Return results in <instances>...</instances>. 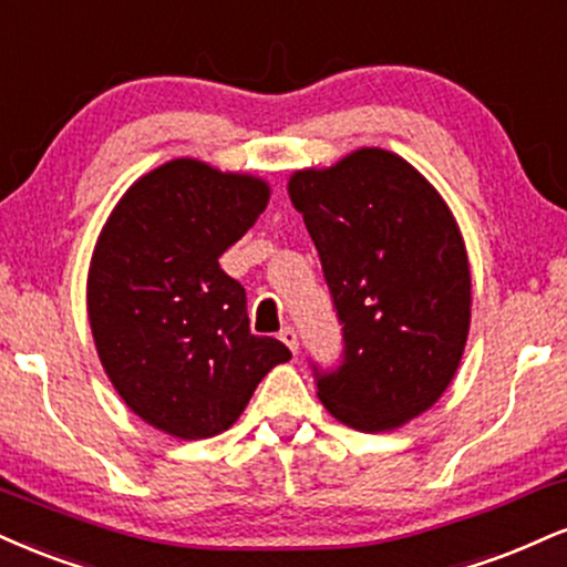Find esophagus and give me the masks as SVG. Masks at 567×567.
<instances>
[{
  "mask_svg": "<svg viewBox=\"0 0 567 567\" xmlns=\"http://www.w3.org/2000/svg\"><path fill=\"white\" fill-rule=\"evenodd\" d=\"M279 340H282V343L288 346L292 353H298V332L292 330V327H285V330H279Z\"/></svg>",
  "mask_w": 567,
  "mask_h": 567,
  "instance_id": "1",
  "label": "esophagus"
}]
</instances>
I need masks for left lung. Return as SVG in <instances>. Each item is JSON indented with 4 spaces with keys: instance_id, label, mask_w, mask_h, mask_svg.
I'll return each mask as SVG.
<instances>
[{
    "instance_id": "obj_1",
    "label": "left lung",
    "mask_w": 567,
    "mask_h": 567,
    "mask_svg": "<svg viewBox=\"0 0 567 567\" xmlns=\"http://www.w3.org/2000/svg\"><path fill=\"white\" fill-rule=\"evenodd\" d=\"M288 195L343 322L346 359L319 374V401L353 431H395L441 399L465 353L473 279L460 224L383 147L292 172Z\"/></svg>"
}]
</instances>
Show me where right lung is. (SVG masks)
Segmentation results:
<instances>
[{"label": "right lung", "instance_id": "obj_1", "mask_svg": "<svg viewBox=\"0 0 567 567\" xmlns=\"http://www.w3.org/2000/svg\"><path fill=\"white\" fill-rule=\"evenodd\" d=\"M269 182L174 158L121 195L94 243V349L136 417L182 441L229 431L264 374L290 359L250 336L245 290L218 258L256 224Z\"/></svg>", "mask_w": 567, "mask_h": 567}]
</instances>
